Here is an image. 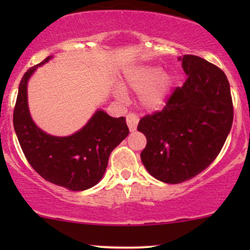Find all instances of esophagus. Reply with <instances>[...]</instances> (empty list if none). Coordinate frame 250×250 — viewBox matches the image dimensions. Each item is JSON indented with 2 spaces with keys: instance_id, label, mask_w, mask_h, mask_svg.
Here are the masks:
<instances>
[{
  "instance_id": "34e87169",
  "label": "esophagus",
  "mask_w": 250,
  "mask_h": 250,
  "mask_svg": "<svg viewBox=\"0 0 250 250\" xmlns=\"http://www.w3.org/2000/svg\"><path fill=\"white\" fill-rule=\"evenodd\" d=\"M125 121H127L129 130L134 131L137 127V123H139V116L134 113H129L127 117H125Z\"/></svg>"
}]
</instances>
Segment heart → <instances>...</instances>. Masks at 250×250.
Instances as JSON below:
<instances>
[{
  "label": "heart",
  "mask_w": 250,
  "mask_h": 250,
  "mask_svg": "<svg viewBox=\"0 0 250 250\" xmlns=\"http://www.w3.org/2000/svg\"><path fill=\"white\" fill-rule=\"evenodd\" d=\"M125 83L135 91H141L142 104L148 109H159L174 87V80L169 74L155 65H142L125 74ZM120 95L123 91L120 89Z\"/></svg>",
  "instance_id": "b5f03b06"
}]
</instances>
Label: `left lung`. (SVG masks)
<instances>
[{
    "label": "left lung",
    "mask_w": 250,
    "mask_h": 250,
    "mask_svg": "<svg viewBox=\"0 0 250 250\" xmlns=\"http://www.w3.org/2000/svg\"><path fill=\"white\" fill-rule=\"evenodd\" d=\"M188 77L161 110L140 120L147 137L141 160L148 173L181 183L205 170L220 154L231 129L233 100L226 74L199 56L179 57Z\"/></svg>",
    "instance_id": "1"
}]
</instances>
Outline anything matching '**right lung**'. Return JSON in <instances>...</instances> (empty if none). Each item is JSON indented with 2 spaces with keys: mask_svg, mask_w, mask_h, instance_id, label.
<instances>
[{
  "mask_svg": "<svg viewBox=\"0 0 250 250\" xmlns=\"http://www.w3.org/2000/svg\"><path fill=\"white\" fill-rule=\"evenodd\" d=\"M41 63L22 77L14 108V129L25 159L40 176L69 190H85L99 183L108 166L109 155L128 136L125 117L97 110L87 125L67 137H56L37 128L27 102V82Z\"/></svg>",
  "mask_w": 250,
  "mask_h": 250,
  "instance_id": "obj_1",
  "label": "right lung"
}]
</instances>
